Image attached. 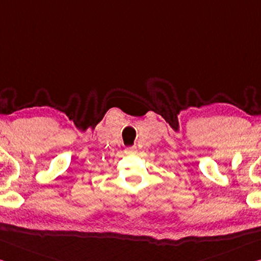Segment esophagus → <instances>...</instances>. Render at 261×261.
<instances>
[{
    "label": "esophagus",
    "mask_w": 261,
    "mask_h": 261,
    "mask_svg": "<svg viewBox=\"0 0 261 261\" xmlns=\"http://www.w3.org/2000/svg\"><path fill=\"white\" fill-rule=\"evenodd\" d=\"M136 150H137V148H136L135 146H132V147H129V148H127V151H129V152H135Z\"/></svg>",
    "instance_id": "1"
}]
</instances>
